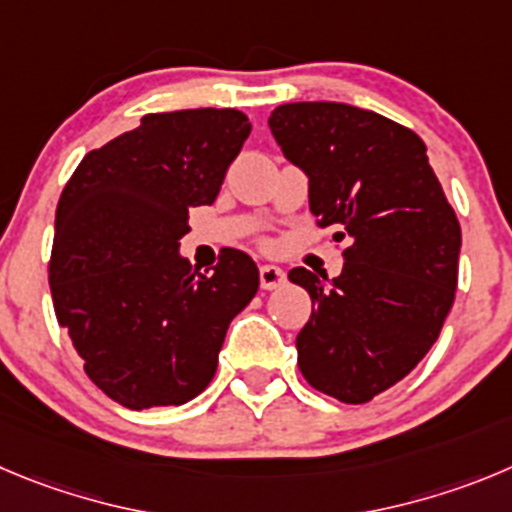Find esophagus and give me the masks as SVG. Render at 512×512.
I'll return each instance as SVG.
<instances>
[{"mask_svg": "<svg viewBox=\"0 0 512 512\" xmlns=\"http://www.w3.org/2000/svg\"><path fill=\"white\" fill-rule=\"evenodd\" d=\"M285 283V272L278 265H262L260 267V285L265 290H275Z\"/></svg>", "mask_w": 512, "mask_h": 512, "instance_id": "1", "label": "esophagus"}]
</instances>
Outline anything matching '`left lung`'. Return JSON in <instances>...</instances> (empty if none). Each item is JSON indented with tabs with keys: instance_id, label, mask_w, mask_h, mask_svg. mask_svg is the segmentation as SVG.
<instances>
[{
	"instance_id": "8db88e82",
	"label": "left lung",
	"mask_w": 512,
	"mask_h": 512,
	"mask_svg": "<svg viewBox=\"0 0 512 512\" xmlns=\"http://www.w3.org/2000/svg\"><path fill=\"white\" fill-rule=\"evenodd\" d=\"M285 159L308 176L310 212L348 240L328 280L288 272L315 310L295 338L300 374L366 404L427 356L455 303L462 232L409 128L346 103H285L270 116Z\"/></svg>"
}]
</instances>
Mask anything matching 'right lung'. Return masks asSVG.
Returning <instances> with one entry per match:
<instances>
[{"mask_svg": "<svg viewBox=\"0 0 512 512\" xmlns=\"http://www.w3.org/2000/svg\"><path fill=\"white\" fill-rule=\"evenodd\" d=\"M252 126L234 108L148 113L80 161L55 212L50 290L85 374L128 409L202 394L232 318L255 298L250 255L214 272L179 255L189 209L212 204Z\"/></svg>", "mask_w": 512, "mask_h": 512, "instance_id": "obj_1", "label": "right lung"}]
</instances>
